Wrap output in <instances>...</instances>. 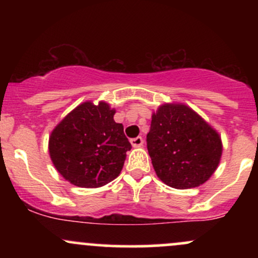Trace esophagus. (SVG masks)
Here are the masks:
<instances>
[{"label":"esophagus","instance_id":"34e87169","mask_svg":"<svg viewBox=\"0 0 258 258\" xmlns=\"http://www.w3.org/2000/svg\"><path fill=\"white\" fill-rule=\"evenodd\" d=\"M143 138L142 137H136V138H132L131 139V144L135 148H138V147H141V146H143Z\"/></svg>","mask_w":258,"mask_h":258}]
</instances>
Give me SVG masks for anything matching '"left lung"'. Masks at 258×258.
<instances>
[{
    "label": "left lung",
    "mask_w": 258,
    "mask_h": 258,
    "mask_svg": "<svg viewBox=\"0 0 258 258\" xmlns=\"http://www.w3.org/2000/svg\"><path fill=\"white\" fill-rule=\"evenodd\" d=\"M147 147L159 178L176 189L205 183L222 155L218 133L183 104H165L154 112Z\"/></svg>",
    "instance_id": "8db88e82"
}]
</instances>
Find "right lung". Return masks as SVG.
Wrapping results in <instances>:
<instances>
[{"mask_svg": "<svg viewBox=\"0 0 258 258\" xmlns=\"http://www.w3.org/2000/svg\"><path fill=\"white\" fill-rule=\"evenodd\" d=\"M114 114L104 102L82 103L51 133L48 149L53 165L74 185L98 188L120 174L132 146Z\"/></svg>", "mask_w": 258, "mask_h": 258, "instance_id": "add662e5", "label": "right lung"}]
</instances>
